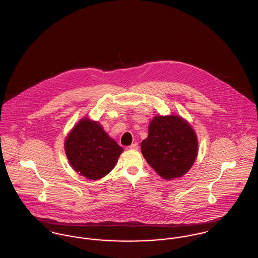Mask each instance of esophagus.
Wrapping results in <instances>:
<instances>
[{"instance_id":"esophagus-1","label":"esophagus","mask_w":258,"mask_h":258,"mask_svg":"<svg viewBox=\"0 0 258 258\" xmlns=\"http://www.w3.org/2000/svg\"><path fill=\"white\" fill-rule=\"evenodd\" d=\"M129 148L131 149V150H137L138 149V143H133L132 145H130Z\"/></svg>"}]
</instances>
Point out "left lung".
<instances>
[{"instance_id": "1", "label": "left lung", "mask_w": 258, "mask_h": 258, "mask_svg": "<svg viewBox=\"0 0 258 258\" xmlns=\"http://www.w3.org/2000/svg\"><path fill=\"white\" fill-rule=\"evenodd\" d=\"M141 151L148 164L162 178L176 179L194 165L198 139L191 126L177 115L155 116L149 125Z\"/></svg>"}]
</instances>
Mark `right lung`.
<instances>
[{
  "instance_id": "1",
  "label": "right lung",
  "mask_w": 258,
  "mask_h": 258,
  "mask_svg": "<svg viewBox=\"0 0 258 258\" xmlns=\"http://www.w3.org/2000/svg\"><path fill=\"white\" fill-rule=\"evenodd\" d=\"M64 150L78 174L99 180L115 167L123 148L106 134L98 122L83 118L67 137Z\"/></svg>"
}]
</instances>
